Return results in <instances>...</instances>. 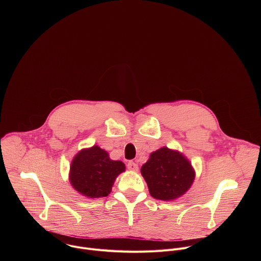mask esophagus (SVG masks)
<instances>
[{
  "label": "esophagus",
  "mask_w": 261,
  "mask_h": 261,
  "mask_svg": "<svg viewBox=\"0 0 261 261\" xmlns=\"http://www.w3.org/2000/svg\"><path fill=\"white\" fill-rule=\"evenodd\" d=\"M127 167L129 170H133V171H137L138 170V165L133 162V161H129L128 164H127Z\"/></svg>",
  "instance_id": "1"
}]
</instances>
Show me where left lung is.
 <instances>
[{
    "instance_id": "1",
    "label": "left lung",
    "mask_w": 261,
    "mask_h": 261,
    "mask_svg": "<svg viewBox=\"0 0 261 261\" xmlns=\"http://www.w3.org/2000/svg\"><path fill=\"white\" fill-rule=\"evenodd\" d=\"M140 171L150 194L160 200L175 199L187 192L195 176L190 162L167 147L152 153Z\"/></svg>"
}]
</instances>
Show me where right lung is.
<instances>
[{"label":"right lung","mask_w":261,"mask_h":261,"mask_svg":"<svg viewBox=\"0 0 261 261\" xmlns=\"http://www.w3.org/2000/svg\"><path fill=\"white\" fill-rule=\"evenodd\" d=\"M124 170L122 161L111 160L106 151L94 145L74 157L70 167V182L87 197H105L110 193L116 177Z\"/></svg>","instance_id":"1"}]
</instances>
